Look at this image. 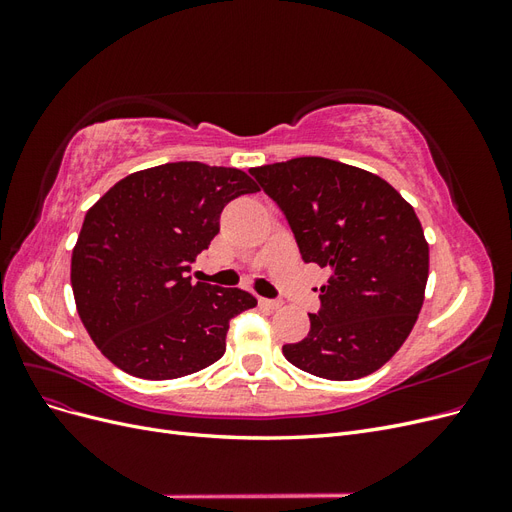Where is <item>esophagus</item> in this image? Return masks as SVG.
<instances>
[{"mask_svg": "<svg viewBox=\"0 0 512 512\" xmlns=\"http://www.w3.org/2000/svg\"><path fill=\"white\" fill-rule=\"evenodd\" d=\"M258 303H260L262 307H267V309H277V307H282V301H277V299H265V297H260V299H258Z\"/></svg>", "mask_w": 512, "mask_h": 512, "instance_id": "34e87169", "label": "esophagus"}]
</instances>
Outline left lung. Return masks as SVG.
<instances>
[{
	"instance_id": "left-lung-1",
	"label": "left lung",
	"mask_w": 512,
	"mask_h": 512,
	"mask_svg": "<svg viewBox=\"0 0 512 512\" xmlns=\"http://www.w3.org/2000/svg\"><path fill=\"white\" fill-rule=\"evenodd\" d=\"M250 175L286 215L303 262L331 269L307 337L284 356L318 378L369 376L406 342L423 305L429 245L414 209L378 175L327 158Z\"/></svg>"
}]
</instances>
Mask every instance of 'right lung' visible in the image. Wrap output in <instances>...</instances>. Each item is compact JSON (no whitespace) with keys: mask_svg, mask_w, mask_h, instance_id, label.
Instances as JSON below:
<instances>
[{"mask_svg":"<svg viewBox=\"0 0 512 512\" xmlns=\"http://www.w3.org/2000/svg\"><path fill=\"white\" fill-rule=\"evenodd\" d=\"M258 185L239 168L170 162L115 183L85 215L72 290L89 337L130 376L173 380L222 359L228 322L256 305L241 288L192 282L220 213Z\"/></svg>","mask_w":512,"mask_h":512,"instance_id":"add662e5","label":"right lung"}]
</instances>
